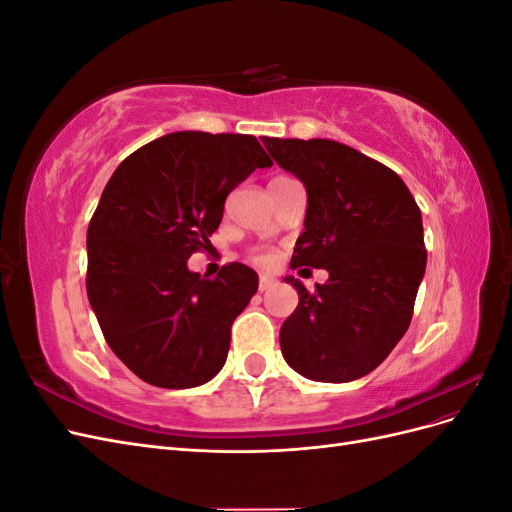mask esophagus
<instances>
[{
	"label": "esophagus",
	"instance_id": "34e87169",
	"mask_svg": "<svg viewBox=\"0 0 512 512\" xmlns=\"http://www.w3.org/2000/svg\"><path fill=\"white\" fill-rule=\"evenodd\" d=\"M273 286H275V280H273L271 275H260V280H258V290L260 292H267Z\"/></svg>",
	"mask_w": 512,
	"mask_h": 512
}]
</instances>
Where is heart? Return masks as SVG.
Masks as SVG:
<instances>
[{
  "instance_id": "b5f03b06",
  "label": "heart",
  "mask_w": 512,
  "mask_h": 512,
  "mask_svg": "<svg viewBox=\"0 0 512 512\" xmlns=\"http://www.w3.org/2000/svg\"><path fill=\"white\" fill-rule=\"evenodd\" d=\"M252 260L258 262V265H271V262L275 260V254L269 250H254Z\"/></svg>"
}]
</instances>
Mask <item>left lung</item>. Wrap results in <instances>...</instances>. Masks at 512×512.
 <instances>
[{
    "mask_svg": "<svg viewBox=\"0 0 512 512\" xmlns=\"http://www.w3.org/2000/svg\"><path fill=\"white\" fill-rule=\"evenodd\" d=\"M271 158L307 190L305 230L292 269H327L299 292L280 331L286 363L316 382H350L374 371L410 327L427 265L423 220L389 166L327 138H262Z\"/></svg>",
    "mask_w": 512,
    "mask_h": 512,
    "instance_id": "8db88e82",
    "label": "left lung"
}]
</instances>
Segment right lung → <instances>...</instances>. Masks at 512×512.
<instances>
[{
	"label": "right lung",
	"instance_id": "obj_1",
	"mask_svg": "<svg viewBox=\"0 0 512 512\" xmlns=\"http://www.w3.org/2000/svg\"><path fill=\"white\" fill-rule=\"evenodd\" d=\"M273 162L250 134L175 132L123 160L87 228V297L106 344L160 389H192L226 363L230 327L258 275L228 262L188 269L218 230L226 196Z\"/></svg>",
	"mask_w": 512,
	"mask_h": 512
}]
</instances>
